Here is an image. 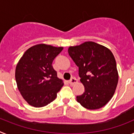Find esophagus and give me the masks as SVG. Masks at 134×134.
Wrapping results in <instances>:
<instances>
[{
  "mask_svg": "<svg viewBox=\"0 0 134 134\" xmlns=\"http://www.w3.org/2000/svg\"><path fill=\"white\" fill-rule=\"evenodd\" d=\"M77 82H78L77 79H75V78H74V77H72V79H70V80H69V81H68V82H69V84L70 85H74V84L76 83Z\"/></svg>",
  "mask_w": 134,
  "mask_h": 134,
  "instance_id": "esophagus-1",
  "label": "esophagus"
}]
</instances>
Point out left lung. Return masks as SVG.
<instances>
[{
	"mask_svg": "<svg viewBox=\"0 0 134 134\" xmlns=\"http://www.w3.org/2000/svg\"><path fill=\"white\" fill-rule=\"evenodd\" d=\"M68 54L79 67L85 92L76 96L80 105L88 109H98L112 98L118 82L115 59L108 48L86 41L68 48Z\"/></svg>",
	"mask_w": 134,
	"mask_h": 134,
	"instance_id": "8db88e82",
	"label": "left lung"
}]
</instances>
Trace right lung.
<instances>
[{
  "mask_svg": "<svg viewBox=\"0 0 134 134\" xmlns=\"http://www.w3.org/2000/svg\"><path fill=\"white\" fill-rule=\"evenodd\" d=\"M63 48L38 44L27 49L16 65L15 79L25 100L35 107H44L56 98L63 86L52 62Z\"/></svg>",
  "mask_w": 134,
  "mask_h": 134,
  "instance_id": "1",
  "label": "right lung"
}]
</instances>
